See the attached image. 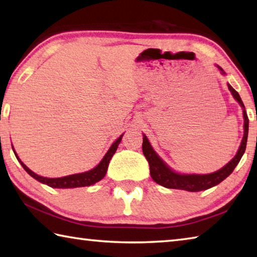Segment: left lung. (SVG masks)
Here are the masks:
<instances>
[{
	"mask_svg": "<svg viewBox=\"0 0 257 257\" xmlns=\"http://www.w3.org/2000/svg\"><path fill=\"white\" fill-rule=\"evenodd\" d=\"M219 67V66H218ZM219 69L223 73L222 68L219 67ZM228 88L231 92V94L234 95L237 102L240 104V106L244 108V137L240 144V147L237 152L236 156L228 163L226 166H223L214 173L210 174H179L175 173L174 171H172L169 166H167L164 162H163L160 157L157 156V154L154 152L151 144H149L147 137L144 135L143 138V153L146 160L149 163V170H151L152 179L156 182L157 184L165 186L167 189H176V190H184L190 191V192H198V191L207 190L212 188V186L217 185L226 179L227 176H229L232 171L235 170V167L238 164L241 156L244 155L246 144H247V136H248V116L245 111V106L238 92H236L229 84H228Z\"/></svg>",
	"mask_w": 257,
	"mask_h": 257,
	"instance_id": "8db88e82",
	"label": "left lung"
}]
</instances>
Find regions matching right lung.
<instances>
[{"instance_id":"1","label":"right lung","mask_w":257,"mask_h":257,"mask_svg":"<svg viewBox=\"0 0 257 257\" xmlns=\"http://www.w3.org/2000/svg\"><path fill=\"white\" fill-rule=\"evenodd\" d=\"M121 138H122V135H121V136L112 144V146L110 147L108 153L104 155L103 160H102L100 162V164L96 167H94L93 170L85 172V173L73 174V175H68V176H64V177H58V179H48V177H43V176L37 175L31 170L28 169V167L20 161V158L18 157L17 154L16 153L15 154L18 158V161L21 163L22 167L26 170L27 173L31 175L37 181L41 182V183L47 184L48 186H50V188H57V189L82 188V186H90L92 184H95L96 182H99L103 179L105 173H106V170H108L110 160L114 155L116 148H118V145L121 142Z\"/></svg>"}]
</instances>
